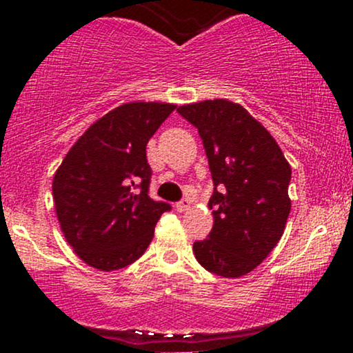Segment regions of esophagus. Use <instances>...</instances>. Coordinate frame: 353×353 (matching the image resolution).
I'll return each mask as SVG.
<instances>
[{
    "mask_svg": "<svg viewBox=\"0 0 353 353\" xmlns=\"http://www.w3.org/2000/svg\"><path fill=\"white\" fill-rule=\"evenodd\" d=\"M189 209H190V199H188V197L176 204V210H179V212H185V210Z\"/></svg>",
    "mask_w": 353,
    "mask_h": 353,
    "instance_id": "1",
    "label": "esophagus"
}]
</instances>
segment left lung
I'll return each instance as SVG.
<instances>
[{"label": "left lung", "instance_id": "left-lung-1", "mask_svg": "<svg viewBox=\"0 0 353 353\" xmlns=\"http://www.w3.org/2000/svg\"><path fill=\"white\" fill-rule=\"evenodd\" d=\"M177 112L196 125L204 144L214 192V225L194 244L209 272L237 279L274 250L290 212V164L272 134L241 104L208 99Z\"/></svg>", "mask_w": 353, "mask_h": 353}]
</instances>
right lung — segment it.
I'll list each match as a JSON object with an SVG mask.
<instances>
[{
  "mask_svg": "<svg viewBox=\"0 0 353 353\" xmlns=\"http://www.w3.org/2000/svg\"><path fill=\"white\" fill-rule=\"evenodd\" d=\"M176 109L171 103L121 104L84 131L52 179L64 239L84 264L111 272L136 262L171 205L148 196L145 145Z\"/></svg>",
  "mask_w": 353,
  "mask_h": 353,
  "instance_id": "right-lung-1",
  "label": "right lung"
}]
</instances>
